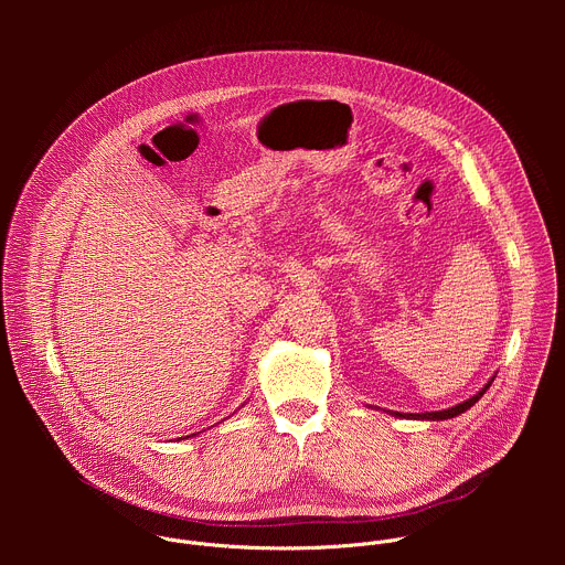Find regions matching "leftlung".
<instances>
[{
	"mask_svg": "<svg viewBox=\"0 0 565 565\" xmlns=\"http://www.w3.org/2000/svg\"><path fill=\"white\" fill-rule=\"evenodd\" d=\"M490 384H492V382H488V384H486V388H480L473 397H469V399L460 402V405H456V407H451V409H445V412H431V414H407V418H416V420H447V418L460 416L462 412H467L469 407H473V405H476V402L480 399V395L490 388ZM395 416H402V418H405V414H395Z\"/></svg>",
	"mask_w": 565,
	"mask_h": 565,
	"instance_id": "1",
	"label": "left lung"
}]
</instances>
